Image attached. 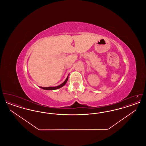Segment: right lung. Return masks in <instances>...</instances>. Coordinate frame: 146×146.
Segmentation results:
<instances>
[{"mask_svg":"<svg viewBox=\"0 0 146 146\" xmlns=\"http://www.w3.org/2000/svg\"><path fill=\"white\" fill-rule=\"evenodd\" d=\"M68 76L67 77L66 79L64 80V82L63 83L60 84V85H58V86H55V87H46V88H45V87H40V88H42V89H44V90H56V89H60V88H62V86H63L66 84V83H67V80H68Z\"/></svg>","mask_w":146,"mask_h":146,"instance_id":"right-lung-1","label":"right lung"}]
</instances>
